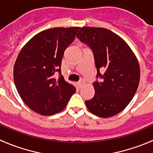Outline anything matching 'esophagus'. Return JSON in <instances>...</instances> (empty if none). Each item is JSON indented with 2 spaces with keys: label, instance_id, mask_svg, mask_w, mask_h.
I'll list each match as a JSON object with an SVG mask.
<instances>
[{
  "label": "esophagus",
  "instance_id": "1",
  "mask_svg": "<svg viewBox=\"0 0 153 153\" xmlns=\"http://www.w3.org/2000/svg\"><path fill=\"white\" fill-rule=\"evenodd\" d=\"M84 83H85L84 80H80V81H79V82H78L77 85H78V86H79V87H82V86L84 85Z\"/></svg>",
  "mask_w": 153,
  "mask_h": 153
}]
</instances>
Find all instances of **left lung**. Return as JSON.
I'll list each match as a JSON object with an SVG mask.
<instances>
[{
    "label": "left lung",
    "mask_w": 153,
    "mask_h": 153,
    "mask_svg": "<svg viewBox=\"0 0 153 153\" xmlns=\"http://www.w3.org/2000/svg\"><path fill=\"white\" fill-rule=\"evenodd\" d=\"M76 37L93 50L97 76L102 78L93 83L95 95L85 102L86 107L102 118L118 114L132 100L140 83L136 55L123 39L106 28L84 27Z\"/></svg>",
    "instance_id": "obj_1"
}]
</instances>
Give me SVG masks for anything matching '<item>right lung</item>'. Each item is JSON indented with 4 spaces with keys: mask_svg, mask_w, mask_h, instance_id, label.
<instances>
[{
    "mask_svg": "<svg viewBox=\"0 0 153 153\" xmlns=\"http://www.w3.org/2000/svg\"><path fill=\"white\" fill-rule=\"evenodd\" d=\"M79 27H54L41 31L23 47L13 67L19 95L33 111L44 116L60 113L76 92L60 73L62 57L74 40ZM59 72L61 76L56 79Z\"/></svg>",
    "mask_w": 153,
    "mask_h": 153,
    "instance_id": "add662e5",
    "label": "right lung"
}]
</instances>
